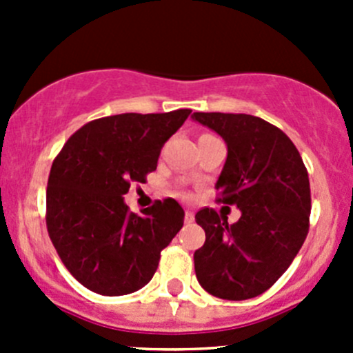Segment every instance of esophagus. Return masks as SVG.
<instances>
[{
  "mask_svg": "<svg viewBox=\"0 0 353 353\" xmlns=\"http://www.w3.org/2000/svg\"><path fill=\"white\" fill-rule=\"evenodd\" d=\"M184 222H186V223L194 222V213L191 212V210H186V215H184Z\"/></svg>",
  "mask_w": 353,
  "mask_h": 353,
  "instance_id": "34e87169",
  "label": "esophagus"
}]
</instances>
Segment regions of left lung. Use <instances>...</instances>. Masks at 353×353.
Returning a JSON list of instances; mask_svg holds the SVG:
<instances>
[{"label":"left lung","mask_w":353,"mask_h":353,"mask_svg":"<svg viewBox=\"0 0 353 353\" xmlns=\"http://www.w3.org/2000/svg\"><path fill=\"white\" fill-rule=\"evenodd\" d=\"M193 119L225 140L227 160L215 188L236 205L227 222L213 208L196 213L206 241L194 251V272L208 294L245 301L268 290L294 261L309 232L311 188L290 138L251 114L194 112Z\"/></svg>","instance_id":"8db88e82"}]
</instances>
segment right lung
I'll use <instances>...</instances> for the list:
<instances>
[{"label": "right lung", "instance_id": "1", "mask_svg": "<svg viewBox=\"0 0 353 353\" xmlns=\"http://www.w3.org/2000/svg\"><path fill=\"white\" fill-rule=\"evenodd\" d=\"M190 114L126 112L90 121L52 162L46 225L63 265L88 290L109 297L140 290L183 227L176 199H157L137 215L123 194L154 172L163 143Z\"/></svg>", "mask_w": 353, "mask_h": 353}]
</instances>
